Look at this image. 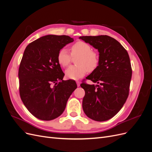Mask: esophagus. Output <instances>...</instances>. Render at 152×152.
Wrapping results in <instances>:
<instances>
[{
    "label": "esophagus",
    "instance_id": "obj_1",
    "mask_svg": "<svg viewBox=\"0 0 152 152\" xmlns=\"http://www.w3.org/2000/svg\"><path fill=\"white\" fill-rule=\"evenodd\" d=\"M76 83H77V85L78 87L80 86V81L77 80V81H76Z\"/></svg>",
    "mask_w": 152,
    "mask_h": 152
}]
</instances>
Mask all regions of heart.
<instances>
[{"label":"heart","mask_w":152,"mask_h":152,"mask_svg":"<svg viewBox=\"0 0 152 152\" xmlns=\"http://www.w3.org/2000/svg\"><path fill=\"white\" fill-rule=\"evenodd\" d=\"M70 49L71 54L66 48H63L59 49L57 56L58 63L64 68L70 65L72 57L79 56L76 61L78 65L69 67L65 71V75L68 79H79L84 77L87 71L91 73L97 69L99 64V56L93 50L90 44L79 40L72 45Z\"/></svg>","instance_id":"heart-1"}]
</instances>
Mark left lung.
Returning <instances> with one entry per match:
<instances>
[{
  "label": "left lung",
  "mask_w": 152,
  "mask_h": 152,
  "mask_svg": "<svg viewBox=\"0 0 152 152\" xmlns=\"http://www.w3.org/2000/svg\"><path fill=\"white\" fill-rule=\"evenodd\" d=\"M79 39L97 49L99 64L86 77L98 85L80 84L85 91L82 108L86 115L96 121H108L120 111L129 93L132 68L126 49L108 35L82 36Z\"/></svg>",
  "instance_id": "1"
}]
</instances>
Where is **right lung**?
Masks as SVG:
<instances>
[{"mask_svg": "<svg viewBox=\"0 0 152 152\" xmlns=\"http://www.w3.org/2000/svg\"><path fill=\"white\" fill-rule=\"evenodd\" d=\"M68 35H48L27 45L18 70L20 98L28 111L42 121L60 116L77 87L65 75L57 56L59 49L72 42Z\"/></svg>", "mask_w": 152, "mask_h": 152, "instance_id": "obj_1", "label": "right lung"}]
</instances>
